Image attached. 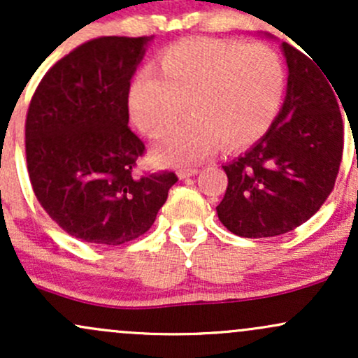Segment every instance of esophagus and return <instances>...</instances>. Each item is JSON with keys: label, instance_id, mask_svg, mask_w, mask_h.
<instances>
[{"label": "esophagus", "instance_id": "obj_1", "mask_svg": "<svg viewBox=\"0 0 358 358\" xmlns=\"http://www.w3.org/2000/svg\"><path fill=\"white\" fill-rule=\"evenodd\" d=\"M196 173H199L196 168H180L176 175H178L180 180H185V178H190V176H195Z\"/></svg>", "mask_w": 358, "mask_h": 358}]
</instances>
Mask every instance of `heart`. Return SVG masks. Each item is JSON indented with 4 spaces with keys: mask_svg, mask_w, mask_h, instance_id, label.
I'll return each instance as SVG.
<instances>
[{
    "mask_svg": "<svg viewBox=\"0 0 358 358\" xmlns=\"http://www.w3.org/2000/svg\"><path fill=\"white\" fill-rule=\"evenodd\" d=\"M159 74L143 69L129 89V110L139 129L156 138L155 156L165 165H193L224 143L237 150L266 134L281 109L286 67L268 45L188 38L159 57Z\"/></svg>",
    "mask_w": 358,
    "mask_h": 358,
    "instance_id": "obj_1",
    "label": "heart"
}]
</instances>
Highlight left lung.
<instances>
[{"instance_id":"1","label":"left lung","mask_w":358,"mask_h":358,"mask_svg":"<svg viewBox=\"0 0 358 358\" xmlns=\"http://www.w3.org/2000/svg\"><path fill=\"white\" fill-rule=\"evenodd\" d=\"M281 48L287 64L282 108L256 145L222 166L229 185L217 215L249 239L281 236L313 217L334 190L342 162L335 87L315 60L286 42Z\"/></svg>"}]
</instances>
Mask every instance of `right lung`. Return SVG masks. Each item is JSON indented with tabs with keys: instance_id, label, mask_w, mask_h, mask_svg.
<instances>
[{
	"instance_id": "add662e5",
	"label": "right lung",
	"mask_w": 358,
	"mask_h": 358,
	"mask_svg": "<svg viewBox=\"0 0 358 358\" xmlns=\"http://www.w3.org/2000/svg\"><path fill=\"white\" fill-rule=\"evenodd\" d=\"M153 36H101L45 73L24 122L27 166L43 210L71 236L119 245L150 231L173 171L138 176L145 145L129 122L131 79Z\"/></svg>"
}]
</instances>
